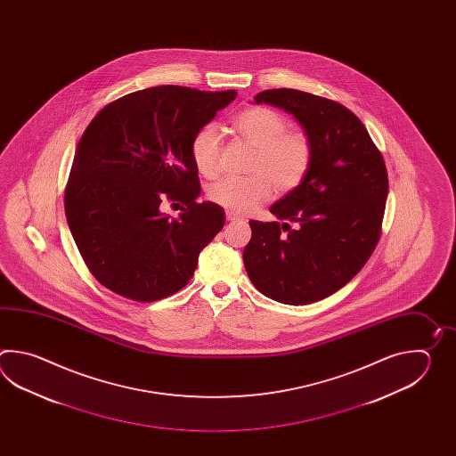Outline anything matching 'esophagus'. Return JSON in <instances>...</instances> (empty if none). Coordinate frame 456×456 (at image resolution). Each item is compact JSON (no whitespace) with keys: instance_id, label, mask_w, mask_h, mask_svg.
<instances>
[{"instance_id":"esophagus-1","label":"esophagus","mask_w":456,"mask_h":456,"mask_svg":"<svg viewBox=\"0 0 456 456\" xmlns=\"http://www.w3.org/2000/svg\"><path fill=\"white\" fill-rule=\"evenodd\" d=\"M226 220L228 222H240V220H244L241 215L234 214L232 210H226Z\"/></svg>"}]
</instances>
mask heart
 Masks as SVG:
<instances>
[{"label": "heart", "mask_w": 456, "mask_h": 456, "mask_svg": "<svg viewBox=\"0 0 456 456\" xmlns=\"http://www.w3.org/2000/svg\"><path fill=\"white\" fill-rule=\"evenodd\" d=\"M232 126L242 140L256 146L251 175L224 177L208 187V199L234 214H251L267 202L273 191L291 192L305 181L313 161L310 138L287 130L285 117L269 107H249L232 118ZM224 136L215 124L200 126L191 142L195 167L205 177L220 171Z\"/></svg>", "instance_id": "obj_1"}]
</instances>
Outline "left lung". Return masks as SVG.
<instances>
[{
  "mask_svg": "<svg viewBox=\"0 0 456 456\" xmlns=\"http://www.w3.org/2000/svg\"><path fill=\"white\" fill-rule=\"evenodd\" d=\"M254 102L295 117L313 161L305 181L272 205L277 222H249L242 261L262 295L308 305L342 289L369 261L385 215L387 166L359 117L336 101L281 87Z\"/></svg>",
  "mask_w": 456,
  "mask_h": 456,
  "instance_id": "1",
  "label": "left lung"
}]
</instances>
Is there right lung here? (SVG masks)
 Wrapping results in <instances>:
<instances>
[{"instance_id":"obj_1","label":"right lung","mask_w":456,"mask_h":456,"mask_svg":"<svg viewBox=\"0 0 456 456\" xmlns=\"http://www.w3.org/2000/svg\"><path fill=\"white\" fill-rule=\"evenodd\" d=\"M236 97L228 91L155 86L107 104L77 142L65 214L87 269L109 290L156 301L192 279L199 254L224 228L222 207L195 202V132ZM181 201L179 219L160 212Z\"/></svg>"}]
</instances>
